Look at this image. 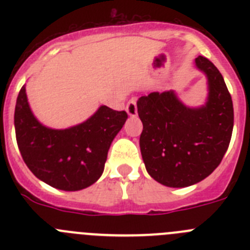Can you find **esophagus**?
<instances>
[{
    "label": "esophagus",
    "instance_id": "obj_1",
    "mask_svg": "<svg viewBox=\"0 0 250 250\" xmlns=\"http://www.w3.org/2000/svg\"><path fill=\"white\" fill-rule=\"evenodd\" d=\"M126 111L130 116H135L138 114V107H136V100L131 99L126 105Z\"/></svg>",
    "mask_w": 250,
    "mask_h": 250
}]
</instances>
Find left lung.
<instances>
[{"label": "left lung", "instance_id": "obj_1", "mask_svg": "<svg viewBox=\"0 0 250 250\" xmlns=\"http://www.w3.org/2000/svg\"><path fill=\"white\" fill-rule=\"evenodd\" d=\"M195 63L208 76L205 106L187 107L173 91L151 92L136 103L145 167L151 178L170 188L189 187L210 175L233 132V101L222 74L207 57H196Z\"/></svg>", "mask_w": 250, "mask_h": 250}]
</instances>
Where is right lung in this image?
<instances>
[{
  "mask_svg": "<svg viewBox=\"0 0 250 250\" xmlns=\"http://www.w3.org/2000/svg\"><path fill=\"white\" fill-rule=\"evenodd\" d=\"M126 119V111L101 106L80 125L48 129L32 115L22 86L15 107L17 145L28 169L40 180L60 190H81L101 176L110 145Z\"/></svg>",
  "mask_w": 250,
  "mask_h": 250,
  "instance_id": "add662e5",
  "label": "right lung"
}]
</instances>
